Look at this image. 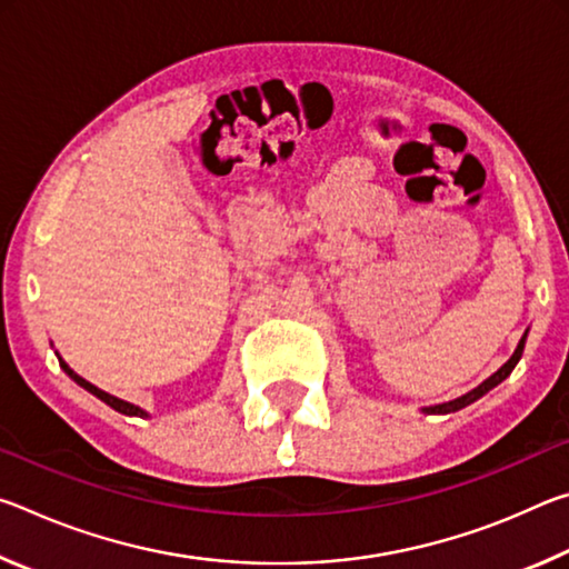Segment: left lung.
Segmentation results:
<instances>
[{
    "mask_svg": "<svg viewBox=\"0 0 569 569\" xmlns=\"http://www.w3.org/2000/svg\"><path fill=\"white\" fill-rule=\"evenodd\" d=\"M525 339H527V333L522 336V341H519V346L515 349V353H512V359H509L502 369H499L497 373H492V377H489L485 383H479L477 389H471L469 393H465V397H459V399H455V401H447V403H437V407H429V409H423L427 413H451V411H459V409H465V407H469L471 401H477L479 397H485V393L489 391V389H495L499 381H505L509 373H512V369L517 366V361L522 359V351H525Z\"/></svg>",
    "mask_w": 569,
    "mask_h": 569,
    "instance_id": "obj_1",
    "label": "left lung"
}]
</instances>
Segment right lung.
Segmentation results:
<instances>
[{"mask_svg": "<svg viewBox=\"0 0 569 569\" xmlns=\"http://www.w3.org/2000/svg\"><path fill=\"white\" fill-rule=\"evenodd\" d=\"M60 366H62V369H64V373H67V377H70L72 381H77V383H80V387L82 389H88L90 393H94V397H98L100 401H104V403H108V407H112L114 411H120V413H128V417H148V413L146 411H142V409H138V407H134V403H128V401H122V399H114V397H110V393H104V391H100L98 387H92V383L90 381H84L82 377H77V373L70 369V366H67L62 359H60Z\"/></svg>", "mask_w": 569, "mask_h": 569, "instance_id": "obj_1", "label": "right lung"}]
</instances>
